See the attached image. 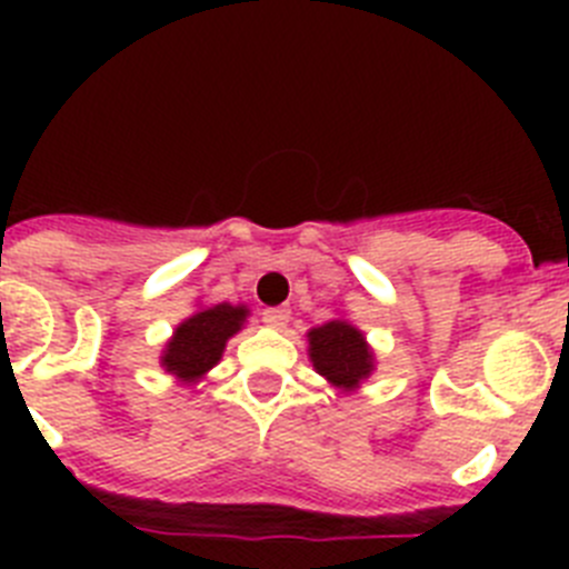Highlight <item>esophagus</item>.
Segmentation results:
<instances>
[{"label": "esophagus", "mask_w": 569, "mask_h": 569, "mask_svg": "<svg viewBox=\"0 0 569 569\" xmlns=\"http://www.w3.org/2000/svg\"><path fill=\"white\" fill-rule=\"evenodd\" d=\"M261 321H264V325H268V328H273V330H284V328H288V321H290V310L268 308L264 313H261Z\"/></svg>", "instance_id": "34e87169"}]
</instances>
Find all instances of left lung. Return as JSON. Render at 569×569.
<instances>
[{"label": "left lung", "instance_id": "obj_1", "mask_svg": "<svg viewBox=\"0 0 569 569\" xmlns=\"http://www.w3.org/2000/svg\"><path fill=\"white\" fill-rule=\"evenodd\" d=\"M308 341L316 373L325 376L339 390H356L373 373V350L367 347L365 333L350 321L333 319L313 328Z\"/></svg>", "mask_w": 569, "mask_h": 569}]
</instances>
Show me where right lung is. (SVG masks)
Wrapping results in <instances>:
<instances>
[{
  "label": "right lung",
  "instance_id": "add662e5",
  "mask_svg": "<svg viewBox=\"0 0 569 569\" xmlns=\"http://www.w3.org/2000/svg\"><path fill=\"white\" fill-rule=\"evenodd\" d=\"M244 319H248V308L228 305V301L199 310L173 330V339L162 350V367L184 385L202 379L210 367L219 365L224 345L230 336L239 333Z\"/></svg>",
  "mask_w": 569,
  "mask_h": 569
}]
</instances>
